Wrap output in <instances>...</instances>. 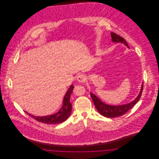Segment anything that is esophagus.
Instances as JSON below:
<instances>
[{
	"label": "esophagus",
	"instance_id": "obj_1",
	"mask_svg": "<svg viewBox=\"0 0 159 159\" xmlns=\"http://www.w3.org/2000/svg\"><path fill=\"white\" fill-rule=\"evenodd\" d=\"M77 80L80 83H83V82H84L86 81V77H85L84 75H79L77 77Z\"/></svg>",
	"mask_w": 159,
	"mask_h": 159
}]
</instances>
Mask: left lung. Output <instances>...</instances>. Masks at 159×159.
Instances as JSON below:
<instances>
[{"instance_id": "8db88e82", "label": "left lung", "mask_w": 159, "mask_h": 159, "mask_svg": "<svg viewBox=\"0 0 159 159\" xmlns=\"http://www.w3.org/2000/svg\"><path fill=\"white\" fill-rule=\"evenodd\" d=\"M111 36L112 41L114 43H121L129 48L128 45L126 41L123 38H121V36L117 35V34H116L113 32L111 33ZM143 90V82L142 83L140 92L136 98L129 104H123L121 106L108 105L104 103L102 101H101L95 95L93 94L92 93H91V98L93 100V102L95 104V106L97 110L98 111L99 113L106 117L113 118V117L121 116L124 114L126 113L128 111L135 106L141 98Z\"/></svg>"}]
</instances>
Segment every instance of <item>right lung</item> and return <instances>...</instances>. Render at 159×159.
<instances>
[{"label": "right lung", "mask_w": 159, "mask_h": 159, "mask_svg": "<svg viewBox=\"0 0 159 159\" xmlns=\"http://www.w3.org/2000/svg\"><path fill=\"white\" fill-rule=\"evenodd\" d=\"M74 86L71 84L70 88H68V91L66 93V95L63 99V104L60 110L57 113L53 114L52 115L46 116H34L31 115L30 114L27 113V112L25 111V113L28 114L30 117L33 118L34 119L38 120V121L49 124V125H56L59 124L63 121H66L69 116H70L71 113L72 106L70 103V99L71 93L73 92Z\"/></svg>", "instance_id": "1"}]
</instances>
